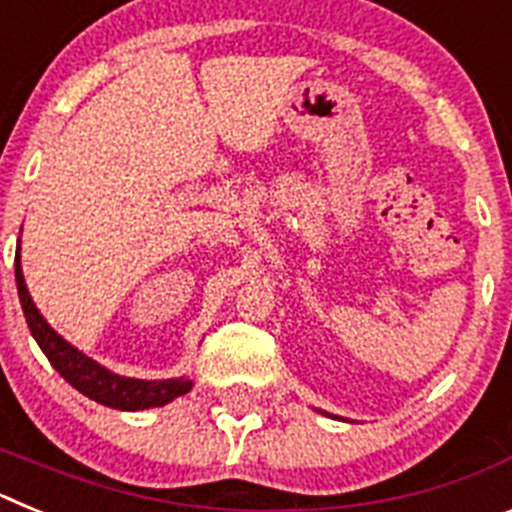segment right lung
I'll use <instances>...</instances> for the list:
<instances>
[{
    "instance_id": "obj_1",
    "label": "right lung",
    "mask_w": 512,
    "mask_h": 512,
    "mask_svg": "<svg viewBox=\"0 0 512 512\" xmlns=\"http://www.w3.org/2000/svg\"><path fill=\"white\" fill-rule=\"evenodd\" d=\"M15 279L17 295H20V305L22 312H25L27 325H30V333H33V338L38 341V346L43 348V354L48 356V361L56 366V372L61 374L71 387H76L81 395H87L89 400L115 410H146L166 405V402H171L174 397L187 395V392L192 390V382L184 377L146 382V379L120 377V374H112L110 369L99 366L97 361H92L89 356L76 351L71 343L63 341L56 330L45 323L43 315L38 312L35 302L30 300V292H27L25 287V277H22L20 266V251H17L15 256Z\"/></svg>"
}]
</instances>
